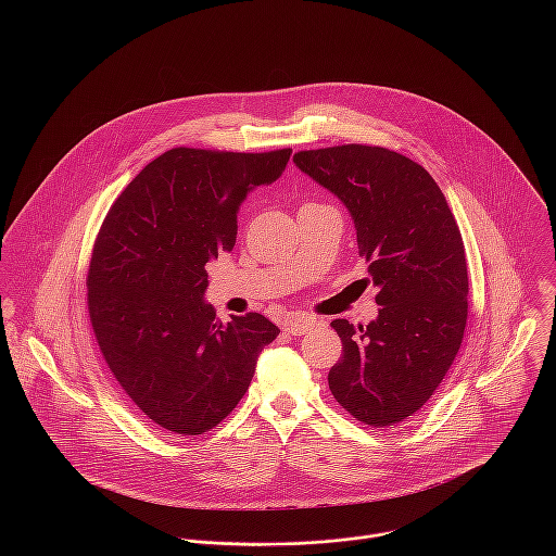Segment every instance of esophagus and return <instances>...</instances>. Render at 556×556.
I'll return each instance as SVG.
<instances>
[{
	"label": "esophagus",
	"instance_id": "obj_1",
	"mask_svg": "<svg viewBox=\"0 0 556 556\" xmlns=\"http://www.w3.org/2000/svg\"><path fill=\"white\" fill-rule=\"evenodd\" d=\"M285 331H289L291 336H304L315 327V318L306 317V315H289L282 323Z\"/></svg>",
	"mask_w": 556,
	"mask_h": 556
}]
</instances>
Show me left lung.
Listing matches in <instances>:
<instances>
[{
  "label": "left lung",
  "instance_id": "1",
  "mask_svg": "<svg viewBox=\"0 0 556 556\" xmlns=\"http://www.w3.org/2000/svg\"><path fill=\"white\" fill-rule=\"evenodd\" d=\"M293 162L349 210L379 289V317L366 327L331 320L342 357L329 390L355 419L396 426L434 394L465 336L460 229L430 173L397 152L353 143L298 152Z\"/></svg>",
  "mask_w": 556,
  "mask_h": 556
}]
</instances>
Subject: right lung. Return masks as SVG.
I'll list each match as a JSON object with an SVG mask.
<instances>
[{
  "label": "right lung",
  "instance_id": "obj_1",
  "mask_svg": "<svg viewBox=\"0 0 556 556\" xmlns=\"http://www.w3.org/2000/svg\"><path fill=\"white\" fill-rule=\"evenodd\" d=\"M291 150L175 148L117 197L93 243L89 320L124 394L181 437L220 424L245 394L280 329L250 313L223 323L205 302V265L229 252L239 205L280 177Z\"/></svg>",
  "mask_w": 556,
  "mask_h": 556
}]
</instances>
